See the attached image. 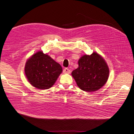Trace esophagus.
Wrapping results in <instances>:
<instances>
[{
  "label": "esophagus",
  "instance_id": "esophagus-1",
  "mask_svg": "<svg viewBox=\"0 0 134 134\" xmlns=\"http://www.w3.org/2000/svg\"><path fill=\"white\" fill-rule=\"evenodd\" d=\"M70 72H71V71H70V70L69 69H68V68H65V69L63 70V72H64V74H69L70 73Z\"/></svg>",
  "mask_w": 134,
  "mask_h": 134
}]
</instances>
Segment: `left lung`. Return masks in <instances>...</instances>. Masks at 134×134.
<instances>
[{"label": "left lung", "mask_w": 134, "mask_h": 134, "mask_svg": "<svg viewBox=\"0 0 134 134\" xmlns=\"http://www.w3.org/2000/svg\"><path fill=\"white\" fill-rule=\"evenodd\" d=\"M80 89L94 91L101 88L107 81L109 69L100 55L96 53L84 55L79 60V67L71 72Z\"/></svg>", "instance_id": "left-lung-1"}]
</instances>
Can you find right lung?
<instances>
[{
  "instance_id": "add662e5",
  "label": "right lung",
  "mask_w": 134,
  "mask_h": 134,
  "mask_svg": "<svg viewBox=\"0 0 134 134\" xmlns=\"http://www.w3.org/2000/svg\"><path fill=\"white\" fill-rule=\"evenodd\" d=\"M25 70L29 82L41 90L52 87L63 71L59 63L42 52L36 53L27 60Z\"/></svg>"
}]
</instances>
